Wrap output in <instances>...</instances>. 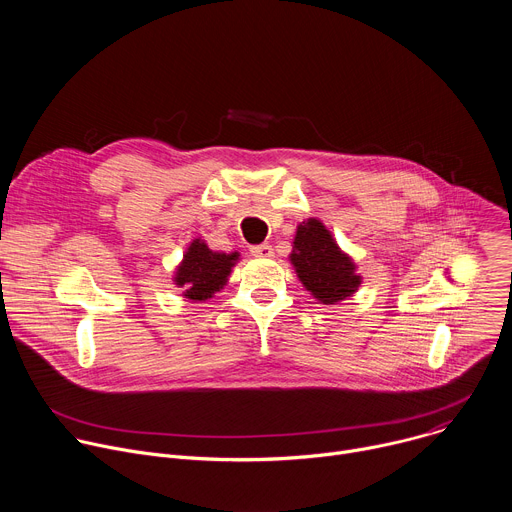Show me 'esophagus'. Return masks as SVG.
<instances>
[{"instance_id": "obj_1", "label": "esophagus", "mask_w": 512, "mask_h": 512, "mask_svg": "<svg viewBox=\"0 0 512 512\" xmlns=\"http://www.w3.org/2000/svg\"><path fill=\"white\" fill-rule=\"evenodd\" d=\"M249 251H251V255H253V257H261V259H269V257H273V249H271V245H269V243L253 245Z\"/></svg>"}]
</instances>
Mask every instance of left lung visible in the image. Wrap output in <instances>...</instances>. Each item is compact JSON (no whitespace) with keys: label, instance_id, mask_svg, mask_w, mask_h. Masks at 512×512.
Returning a JSON list of instances; mask_svg holds the SVG:
<instances>
[{"label":"left lung","instance_id":"left-lung-1","mask_svg":"<svg viewBox=\"0 0 512 512\" xmlns=\"http://www.w3.org/2000/svg\"><path fill=\"white\" fill-rule=\"evenodd\" d=\"M291 263L322 304H334L354 294L360 277L354 275V263L338 249L332 235L316 218L302 223L294 241Z\"/></svg>","mask_w":512,"mask_h":512}]
</instances>
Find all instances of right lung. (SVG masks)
I'll use <instances>...</instances> for the list:
<instances>
[{"mask_svg":"<svg viewBox=\"0 0 512 512\" xmlns=\"http://www.w3.org/2000/svg\"><path fill=\"white\" fill-rule=\"evenodd\" d=\"M239 259L237 253L225 255L210 251L202 241H194L184 255L182 265L176 273V283L184 287V296L190 300H208L214 291L221 289L231 273L233 263Z\"/></svg>","mask_w":512,"mask_h":512,"instance_id":"1","label":"right lung"}]
</instances>
